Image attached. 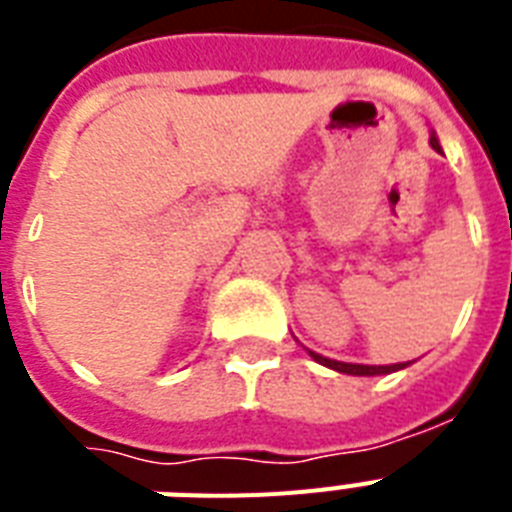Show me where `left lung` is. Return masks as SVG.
Returning <instances> with one entry per match:
<instances>
[{"mask_svg":"<svg viewBox=\"0 0 512 512\" xmlns=\"http://www.w3.org/2000/svg\"><path fill=\"white\" fill-rule=\"evenodd\" d=\"M430 146L436 148V151H441V146H438L436 135L430 138ZM319 364L329 366V369H335V372H342V374H358V377H372V374H390L396 372V369H404L406 364H390V366H366V364H345V361H332V358H324L319 356V353H313V350H308Z\"/></svg>","mask_w":512,"mask_h":512,"instance_id":"1","label":"left lung"}]
</instances>
